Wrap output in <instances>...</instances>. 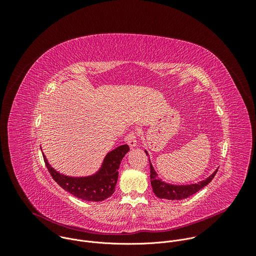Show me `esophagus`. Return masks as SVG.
Segmentation results:
<instances>
[{
    "label": "esophagus",
    "instance_id": "1",
    "mask_svg": "<svg viewBox=\"0 0 256 256\" xmlns=\"http://www.w3.org/2000/svg\"><path fill=\"white\" fill-rule=\"evenodd\" d=\"M126 142L128 144L130 147L132 149L134 147H136V134L134 132H132L128 134L126 136Z\"/></svg>",
    "mask_w": 256,
    "mask_h": 256
}]
</instances>
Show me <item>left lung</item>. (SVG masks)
<instances>
[{
    "instance_id": "obj_1",
    "label": "left lung",
    "mask_w": 256,
    "mask_h": 256,
    "mask_svg": "<svg viewBox=\"0 0 256 256\" xmlns=\"http://www.w3.org/2000/svg\"><path fill=\"white\" fill-rule=\"evenodd\" d=\"M144 152H146V154L149 155L148 152L146 150H144ZM149 161H150V159H149ZM150 169H151L150 178H151V184L153 188V192L159 198H165V200H184V198H188L190 196L196 194L198 190H200L202 188H204L206 186H208L210 184L218 171V169H216L206 179L202 180V181L198 182V184H186V186H175V184H166V182L162 181L158 177L157 172L155 171L154 167L151 164V161H150Z\"/></svg>"
}]
</instances>
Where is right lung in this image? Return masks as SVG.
<instances>
[{"label": "right lung", "instance_id": "1", "mask_svg": "<svg viewBox=\"0 0 256 256\" xmlns=\"http://www.w3.org/2000/svg\"><path fill=\"white\" fill-rule=\"evenodd\" d=\"M130 151L128 144H122L107 153L99 170L89 176L72 177L54 169L44 155L46 165L56 184L74 196L87 202H102L116 190L118 168L122 158Z\"/></svg>", "mask_w": 256, "mask_h": 256}]
</instances>
